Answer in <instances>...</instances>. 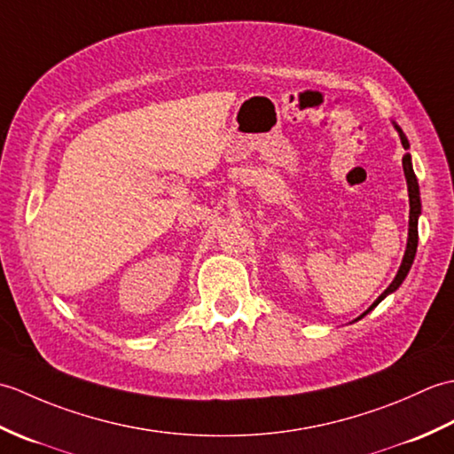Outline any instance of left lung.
Returning <instances> with one entry per match:
<instances>
[{
    "label": "left lung",
    "instance_id": "left-lung-1",
    "mask_svg": "<svg viewBox=\"0 0 454 454\" xmlns=\"http://www.w3.org/2000/svg\"><path fill=\"white\" fill-rule=\"evenodd\" d=\"M392 124H394V129H396V132H398V137H400V142H402L403 150H408V148H410V142H408V138H406V134H403V130L398 127L396 122L392 121ZM402 166H403V176H406L408 197H410V230H408L406 254H403L402 265H400V269H398L396 277H394V281L390 283V286H388L387 291H384L379 298H376V301L372 302V306L369 308V310L363 312L359 317H356V320H361L363 316L369 314V312L372 310V308H374L376 304H379L380 301H384V298H387L388 294L398 291V286L403 283V278H406V275L410 273V267H411V263H413V257H416V252H418V218H419V215H421V199H419L418 177H416V173H413V166H411V156H410V153H406V156H403Z\"/></svg>",
    "mask_w": 454,
    "mask_h": 454
}]
</instances>
